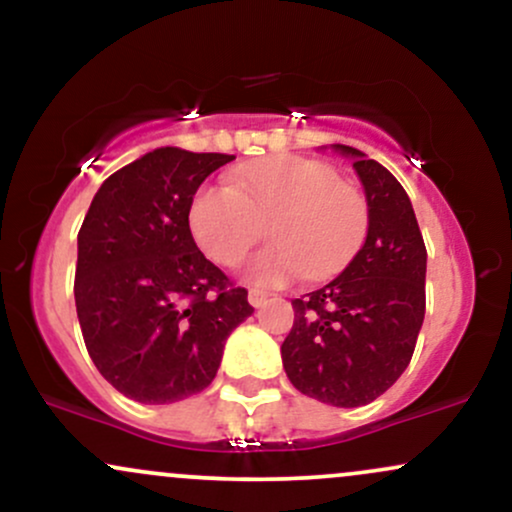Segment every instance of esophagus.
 Listing matches in <instances>:
<instances>
[{"mask_svg": "<svg viewBox=\"0 0 512 512\" xmlns=\"http://www.w3.org/2000/svg\"><path fill=\"white\" fill-rule=\"evenodd\" d=\"M267 298H269V293L257 291V289H252V291L248 293V301H250V305H255V308H262V305L267 303Z\"/></svg>", "mask_w": 512, "mask_h": 512, "instance_id": "34e87169", "label": "esophagus"}]
</instances>
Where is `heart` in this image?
<instances>
[{"label":"heart","mask_w":512,"mask_h":512,"mask_svg":"<svg viewBox=\"0 0 512 512\" xmlns=\"http://www.w3.org/2000/svg\"><path fill=\"white\" fill-rule=\"evenodd\" d=\"M264 226L272 245L245 267L252 284L279 286L298 272L325 279L361 248L368 202L327 163L276 156L240 168L233 182L199 187L190 204L192 236L223 267L243 260Z\"/></svg>","instance_id":"b5f03b06"}]
</instances>
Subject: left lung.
I'll return each instance as SVG.
<instances>
[{"instance_id": "left-lung-1", "label": "left lung", "mask_w": 512, "mask_h": 512, "mask_svg": "<svg viewBox=\"0 0 512 512\" xmlns=\"http://www.w3.org/2000/svg\"><path fill=\"white\" fill-rule=\"evenodd\" d=\"M368 202V236L337 279L293 298L296 320L281 344L289 380L332 407H363L409 366L426 313V245L390 170L354 149Z\"/></svg>"}]
</instances>
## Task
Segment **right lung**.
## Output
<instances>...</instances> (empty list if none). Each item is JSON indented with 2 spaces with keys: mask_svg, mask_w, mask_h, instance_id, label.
Returning <instances> with one entry per match:
<instances>
[{
  "mask_svg": "<svg viewBox=\"0 0 512 512\" xmlns=\"http://www.w3.org/2000/svg\"><path fill=\"white\" fill-rule=\"evenodd\" d=\"M231 161L149 151L103 182L81 223V334L103 378L134 402L170 404L209 387L228 334L255 310L190 231L197 187Z\"/></svg>",
  "mask_w": 512,
  "mask_h": 512,
  "instance_id": "obj_1",
  "label": "right lung"
}]
</instances>
